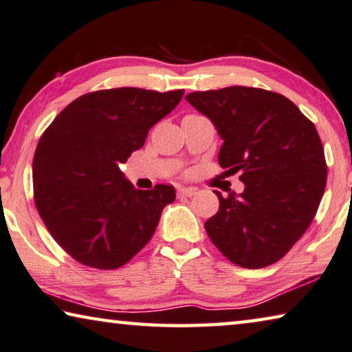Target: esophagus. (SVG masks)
Listing matches in <instances>:
<instances>
[{
  "label": "esophagus",
  "mask_w": 352,
  "mask_h": 352,
  "mask_svg": "<svg viewBox=\"0 0 352 352\" xmlns=\"http://www.w3.org/2000/svg\"><path fill=\"white\" fill-rule=\"evenodd\" d=\"M195 193H197V188H193V187H179V188H177V197L190 198V197H193Z\"/></svg>",
  "instance_id": "1"
}]
</instances>
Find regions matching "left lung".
Segmentation results:
<instances>
[{"instance_id": "8db88e82", "label": "left lung", "mask_w": 352, "mask_h": 352, "mask_svg": "<svg viewBox=\"0 0 352 352\" xmlns=\"http://www.w3.org/2000/svg\"><path fill=\"white\" fill-rule=\"evenodd\" d=\"M186 100L215 124L224 140L221 168L240 173L243 193L214 190L220 209L206 232L243 268L276 263L302 237L326 188L327 165L315 124L276 91L226 87L193 91Z\"/></svg>"}]
</instances>
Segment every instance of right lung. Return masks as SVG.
Instances as JSON below:
<instances>
[{
  "instance_id": "right-lung-1",
  "label": "right lung",
  "mask_w": 352,
  "mask_h": 352,
  "mask_svg": "<svg viewBox=\"0 0 352 352\" xmlns=\"http://www.w3.org/2000/svg\"><path fill=\"white\" fill-rule=\"evenodd\" d=\"M184 90L120 87L85 94L57 115L32 160L34 203L46 229L74 261L123 267L151 240L173 186L135 190L120 165L145 145L149 129Z\"/></svg>"
}]
</instances>
